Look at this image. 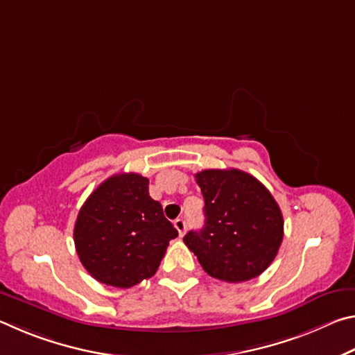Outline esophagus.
Here are the masks:
<instances>
[{"label": "esophagus", "instance_id": "obj_1", "mask_svg": "<svg viewBox=\"0 0 355 355\" xmlns=\"http://www.w3.org/2000/svg\"><path fill=\"white\" fill-rule=\"evenodd\" d=\"M173 225H175V228L178 230V235L183 236L186 233V220L184 219H177L175 222H173Z\"/></svg>", "mask_w": 355, "mask_h": 355}]
</instances>
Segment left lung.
Listing matches in <instances>:
<instances>
[{
    "instance_id": "obj_1",
    "label": "left lung",
    "mask_w": 355,
    "mask_h": 355,
    "mask_svg": "<svg viewBox=\"0 0 355 355\" xmlns=\"http://www.w3.org/2000/svg\"><path fill=\"white\" fill-rule=\"evenodd\" d=\"M205 225L183 238L203 271L238 284L258 277L274 261L284 239V216L264 184L238 169L196 173Z\"/></svg>"
}]
</instances>
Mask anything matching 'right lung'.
I'll return each instance as SVG.
<instances>
[{
    "mask_svg": "<svg viewBox=\"0 0 355 355\" xmlns=\"http://www.w3.org/2000/svg\"><path fill=\"white\" fill-rule=\"evenodd\" d=\"M178 232L148 194V178L117 173L84 202L73 239L83 266L95 280L131 288L155 275Z\"/></svg>",
    "mask_w": 355,
    "mask_h": 355,
    "instance_id": "right-lung-1",
    "label": "right lung"
}]
</instances>
